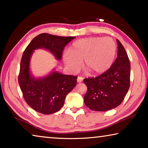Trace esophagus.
Segmentation results:
<instances>
[{
  "instance_id": "1",
  "label": "esophagus",
  "mask_w": 148,
  "mask_h": 148,
  "mask_svg": "<svg viewBox=\"0 0 148 148\" xmlns=\"http://www.w3.org/2000/svg\"><path fill=\"white\" fill-rule=\"evenodd\" d=\"M82 80H83V78H82V77H79V76L77 77V83H80V82H82Z\"/></svg>"
}]
</instances>
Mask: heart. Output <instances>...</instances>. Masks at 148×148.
Returning <instances> with one entry per match:
<instances>
[{"label": "heart", "instance_id": "heart-1", "mask_svg": "<svg viewBox=\"0 0 148 148\" xmlns=\"http://www.w3.org/2000/svg\"><path fill=\"white\" fill-rule=\"evenodd\" d=\"M116 44L110 37H89L75 41L63 55L64 63L72 72H77L84 61V68L91 74L104 73L113 64Z\"/></svg>", "mask_w": 148, "mask_h": 148}]
</instances>
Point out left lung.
Instances as JSON below:
<instances>
[{"label": "left lung", "mask_w": 148, "mask_h": 148, "mask_svg": "<svg viewBox=\"0 0 148 148\" xmlns=\"http://www.w3.org/2000/svg\"><path fill=\"white\" fill-rule=\"evenodd\" d=\"M117 57L111 67L100 76L84 79L87 87L84 103L93 111L105 112L121 103L130 86L131 64L124 47L118 40Z\"/></svg>", "instance_id": "8db88e82"}]
</instances>
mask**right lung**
Wrapping results in <instances>:
<instances>
[{"label": "right lung", "mask_w": 148, "mask_h": 148, "mask_svg": "<svg viewBox=\"0 0 148 148\" xmlns=\"http://www.w3.org/2000/svg\"><path fill=\"white\" fill-rule=\"evenodd\" d=\"M75 37H63L42 33L32 39L22 56L18 82L25 100L39 113L54 114L63 106L66 95L76 86L77 77L53 71L42 77H35L30 71V62L35 49H44L61 60L64 47Z\"/></svg>", "instance_id": "add662e5"}]
</instances>
